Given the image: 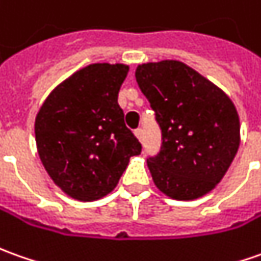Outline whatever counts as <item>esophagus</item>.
Returning <instances> with one entry per match:
<instances>
[{"instance_id":"34e87169","label":"esophagus","mask_w":261,"mask_h":261,"mask_svg":"<svg viewBox=\"0 0 261 261\" xmlns=\"http://www.w3.org/2000/svg\"><path fill=\"white\" fill-rule=\"evenodd\" d=\"M134 134H136V137H137L140 141H143V140H144V131H143L141 127L136 128V130H134Z\"/></svg>"}]
</instances>
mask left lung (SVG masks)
<instances>
[{"instance_id":"8db88e82","label":"left lung","mask_w":261,"mask_h":261,"mask_svg":"<svg viewBox=\"0 0 261 261\" xmlns=\"http://www.w3.org/2000/svg\"><path fill=\"white\" fill-rule=\"evenodd\" d=\"M136 80L161 130L160 151L147 159L154 184L175 200L207 194L226 174L240 144L234 104L174 60L138 65Z\"/></svg>"}]
</instances>
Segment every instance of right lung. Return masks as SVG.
Returning <instances> with one entry per match:
<instances>
[{
	"label": "right lung",
	"instance_id": "obj_1",
	"mask_svg": "<svg viewBox=\"0 0 261 261\" xmlns=\"http://www.w3.org/2000/svg\"><path fill=\"white\" fill-rule=\"evenodd\" d=\"M123 64H91L47 97L35 118V141L44 167L72 198L107 196L141 153V143L124 123L118 91Z\"/></svg>",
	"mask_w": 261,
	"mask_h": 261
}]
</instances>
